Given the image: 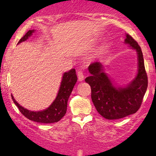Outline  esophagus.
Returning a JSON list of instances; mask_svg holds the SVG:
<instances>
[{"instance_id":"obj_1","label":"esophagus","mask_w":156,"mask_h":156,"mask_svg":"<svg viewBox=\"0 0 156 156\" xmlns=\"http://www.w3.org/2000/svg\"><path fill=\"white\" fill-rule=\"evenodd\" d=\"M77 76H78V80H80V81H82V80H83V78H84V75H83V71L78 70V73H77Z\"/></svg>"}]
</instances>
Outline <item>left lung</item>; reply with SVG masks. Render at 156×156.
Here are the masks:
<instances>
[{"instance_id":"8db88e82","label":"left lung","mask_w":156,"mask_h":156,"mask_svg":"<svg viewBox=\"0 0 156 156\" xmlns=\"http://www.w3.org/2000/svg\"><path fill=\"white\" fill-rule=\"evenodd\" d=\"M125 41L137 51L139 60L137 76L128 87L115 88L103 72V65L98 62L89 66L92 76L85 79L91 87V97L97 111L107 119H121L135 114L141 107L147 88V76L140 46L128 34Z\"/></svg>"}]
</instances>
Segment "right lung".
Masks as SVG:
<instances>
[{
    "mask_svg": "<svg viewBox=\"0 0 156 156\" xmlns=\"http://www.w3.org/2000/svg\"><path fill=\"white\" fill-rule=\"evenodd\" d=\"M34 31V30H29L22 38L20 39L18 44L28 39V37L32 35V33ZM77 80L78 78H77L75 69H72L69 72L64 73L62 83H61L56 98L49 108L44 111H41V112H31V111L27 110L21 105H20L14 99L12 95V98L15 104L19 108L20 112L30 120L37 122L45 123V124L57 122L65 115L66 112H67L68 99H69V97L72 92Z\"/></svg>",
    "mask_w": 156,
    "mask_h": 156,
    "instance_id": "add662e5",
    "label": "right lung"
}]
</instances>
